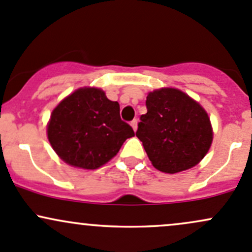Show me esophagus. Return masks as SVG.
Returning <instances> with one entry per match:
<instances>
[{
    "label": "esophagus",
    "instance_id": "34e87169",
    "mask_svg": "<svg viewBox=\"0 0 252 252\" xmlns=\"http://www.w3.org/2000/svg\"><path fill=\"white\" fill-rule=\"evenodd\" d=\"M130 126H133L134 131H136V129H137V119H134V121H131L130 122Z\"/></svg>",
    "mask_w": 252,
    "mask_h": 252
}]
</instances>
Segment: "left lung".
Masks as SVG:
<instances>
[{"mask_svg": "<svg viewBox=\"0 0 252 252\" xmlns=\"http://www.w3.org/2000/svg\"><path fill=\"white\" fill-rule=\"evenodd\" d=\"M146 107L136 136L156 169L180 173L205 157L213 142V128L197 101L179 89L161 88L148 93Z\"/></svg>", "mask_w": 252, "mask_h": 252, "instance_id": "1", "label": "left lung"}]
</instances>
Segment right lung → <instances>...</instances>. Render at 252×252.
I'll return each instance as SVG.
<instances>
[{"label":"right lung","mask_w":252,"mask_h":252,"mask_svg":"<svg viewBox=\"0 0 252 252\" xmlns=\"http://www.w3.org/2000/svg\"><path fill=\"white\" fill-rule=\"evenodd\" d=\"M48 140L65 163L97 169L112 159L134 130L119 116V104L99 88L84 87L66 96L53 110Z\"/></svg>","instance_id":"1"}]
</instances>
